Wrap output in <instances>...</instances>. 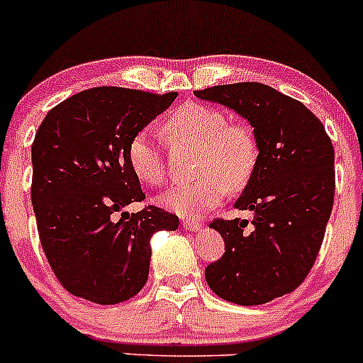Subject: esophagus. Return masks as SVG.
<instances>
[{
    "instance_id": "esophagus-1",
    "label": "esophagus",
    "mask_w": 363,
    "mask_h": 363,
    "mask_svg": "<svg viewBox=\"0 0 363 363\" xmlns=\"http://www.w3.org/2000/svg\"><path fill=\"white\" fill-rule=\"evenodd\" d=\"M182 227L189 232H196L202 228V223L199 220H195V218H186V220H182Z\"/></svg>"
}]
</instances>
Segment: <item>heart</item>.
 Instances as JSON below:
<instances>
[{
	"mask_svg": "<svg viewBox=\"0 0 363 363\" xmlns=\"http://www.w3.org/2000/svg\"><path fill=\"white\" fill-rule=\"evenodd\" d=\"M163 138L172 145H196L191 181L175 182L157 199L164 209L181 216H199L216 206L225 191H241L255 174L259 143L245 124H230L221 110L199 103L175 108L161 122ZM128 164L140 182L157 186L164 181L167 167L160 145L149 131L129 140Z\"/></svg>",
	"mask_w": 363,
	"mask_h": 363,
	"instance_id": "heart-1",
	"label": "heart"
}]
</instances>
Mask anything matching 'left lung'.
<instances>
[{
	"mask_svg": "<svg viewBox=\"0 0 363 363\" xmlns=\"http://www.w3.org/2000/svg\"><path fill=\"white\" fill-rule=\"evenodd\" d=\"M250 122L259 163L235 209L253 220H214L225 253L206 267L207 286L232 303L262 305L307 279L325 238L335 193V152L321 121L300 101L262 83L196 90Z\"/></svg>",
	"mask_w": 363,
	"mask_h": 363,
	"instance_id": "8db88e82",
	"label": "left lung"
}]
</instances>
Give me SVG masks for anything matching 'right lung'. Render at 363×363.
<instances>
[{"mask_svg": "<svg viewBox=\"0 0 363 363\" xmlns=\"http://www.w3.org/2000/svg\"><path fill=\"white\" fill-rule=\"evenodd\" d=\"M175 97L96 86L42 121L31 145V203L49 266L74 296L99 305L136 296L149 277L152 234L179 227L156 206L115 220L145 199L125 157L129 140Z\"/></svg>", "mask_w": 363, "mask_h": 363, "instance_id": "1", "label": "right lung"}]
</instances>
